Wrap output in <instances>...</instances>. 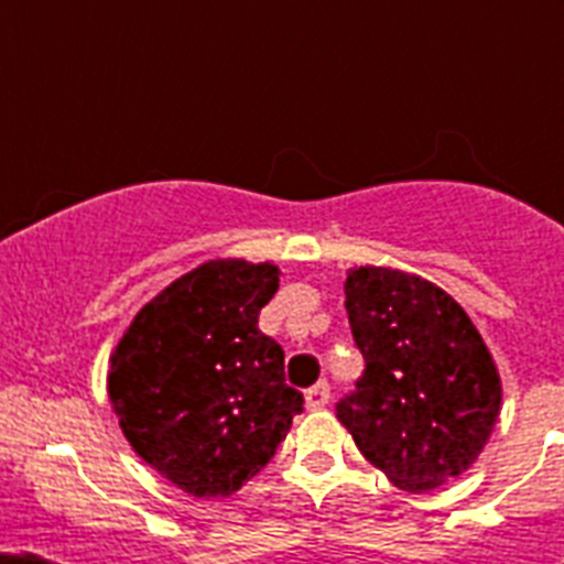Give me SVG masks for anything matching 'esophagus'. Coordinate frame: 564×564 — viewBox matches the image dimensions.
<instances>
[{
    "label": "esophagus",
    "mask_w": 564,
    "mask_h": 564,
    "mask_svg": "<svg viewBox=\"0 0 564 564\" xmlns=\"http://www.w3.org/2000/svg\"><path fill=\"white\" fill-rule=\"evenodd\" d=\"M327 401H330V387H327L325 381H318L316 387L305 390L307 410H322V406H327Z\"/></svg>",
    "instance_id": "1"
}]
</instances>
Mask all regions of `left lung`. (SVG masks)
Masks as SVG:
<instances>
[{"mask_svg": "<svg viewBox=\"0 0 564 564\" xmlns=\"http://www.w3.org/2000/svg\"><path fill=\"white\" fill-rule=\"evenodd\" d=\"M364 376L338 421L401 491H432L477 463L495 432L502 381L495 356L449 293L392 265L344 279Z\"/></svg>", "mask_w": 564, "mask_h": 564, "instance_id": "left-lung-1", "label": "left lung"}]
</instances>
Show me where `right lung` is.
I'll return each instance as SVG.
<instances>
[{"label": "right lung", "mask_w": 564, "mask_h": 564, "mask_svg": "<svg viewBox=\"0 0 564 564\" xmlns=\"http://www.w3.org/2000/svg\"><path fill=\"white\" fill-rule=\"evenodd\" d=\"M273 262L208 259L134 313L109 356L107 392L143 463L197 497H231L259 475L302 412L285 352L259 330Z\"/></svg>", "instance_id": "obj_1"}]
</instances>
